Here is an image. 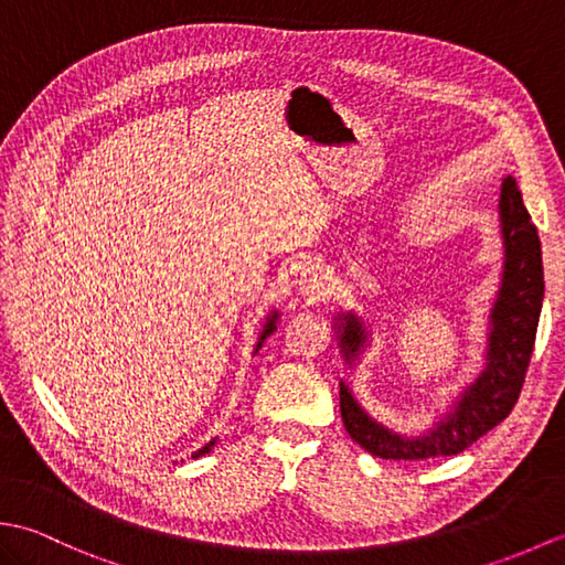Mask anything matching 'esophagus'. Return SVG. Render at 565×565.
<instances>
[{
  "instance_id": "esophagus-1",
  "label": "esophagus",
  "mask_w": 565,
  "mask_h": 565,
  "mask_svg": "<svg viewBox=\"0 0 565 565\" xmlns=\"http://www.w3.org/2000/svg\"><path fill=\"white\" fill-rule=\"evenodd\" d=\"M294 286H296V291H301L303 296H318L322 289V276H320L318 267H313L310 262L298 264L294 271Z\"/></svg>"
}]
</instances>
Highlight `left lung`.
Wrapping results in <instances>:
<instances>
[{
	"label": "left lung",
	"instance_id": "left-lung-1",
	"mask_svg": "<svg viewBox=\"0 0 565 565\" xmlns=\"http://www.w3.org/2000/svg\"><path fill=\"white\" fill-rule=\"evenodd\" d=\"M502 267L500 284L486 320L483 366L451 393L435 419L413 435L395 431L371 415L352 388V374L371 350L374 332L356 310H338L332 328L347 364L340 381V411L350 437L369 454L393 461H419L459 454L488 435L510 415L520 398L526 366H530L539 316L544 301L542 243L526 213L518 179L505 177L498 199Z\"/></svg>",
	"mask_w": 565,
	"mask_h": 565
}]
</instances>
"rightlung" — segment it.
<instances>
[{
  "label": "right lung",
  "mask_w": 565,
  "mask_h": 565,
  "mask_svg": "<svg viewBox=\"0 0 565 565\" xmlns=\"http://www.w3.org/2000/svg\"><path fill=\"white\" fill-rule=\"evenodd\" d=\"M276 326H279V310H271V313L264 318V326H262V330H259V334H257V342H255V350H252V356H255L259 350H262V344H264V340L269 338V334H274L276 332ZM215 441H218V437H213L209 444H203L201 449H196L194 454H191V459H199V456H206L213 447H215Z\"/></svg>",
  "instance_id": "obj_1"
}]
</instances>
